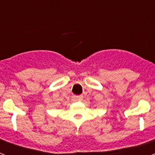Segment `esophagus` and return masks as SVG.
Wrapping results in <instances>:
<instances>
[{"instance_id": "esophagus-1", "label": "esophagus", "mask_w": 155, "mask_h": 155, "mask_svg": "<svg viewBox=\"0 0 155 155\" xmlns=\"http://www.w3.org/2000/svg\"><path fill=\"white\" fill-rule=\"evenodd\" d=\"M82 99H83V96L82 95H79V96L76 97V100L78 101H82Z\"/></svg>"}]
</instances>
